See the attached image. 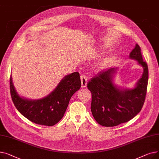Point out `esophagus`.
Wrapping results in <instances>:
<instances>
[{
	"label": "esophagus",
	"mask_w": 159,
	"mask_h": 159,
	"mask_svg": "<svg viewBox=\"0 0 159 159\" xmlns=\"http://www.w3.org/2000/svg\"><path fill=\"white\" fill-rule=\"evenodd\" d=\"M80 79H81L82 88H86L87 86V82H88V79H87L86 77L84 75H82L80 77Z\"/></svg>",
	"instance_id": "obj_1"
}]
</instances>
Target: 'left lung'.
Here are the masks:
<instances>
[{"label":"left lung","instance_id":"8db88e82","mask_svg":"<svg viewBox=\"0 0 159 159\" xmlns=\"http://www.w3.org/2000/svg\"><path fill=\"white\" fill-rule=\"evenodd\" d=\"M140 48L137 44L129 58L137 61L143 73L132 89L117 86L113 79L118 68H110L97 73L88 83L92 95L91 110L101 126L113 127L132 119L140 111L145 101L148 81V68L143 61Z\"/></svg>","mask_w":159,"mask_h":159}]
</instances>
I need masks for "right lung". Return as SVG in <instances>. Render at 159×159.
I'll return each instance as SVG.
<instances>
[{"label": "right lung", "instance_id": "1", "mask_svg": "<svg viewBox=\"0 0 159 159\" xmlns=\"http://www.w3.org/2000/svg\"><path fill=\"white\" fill-rule=\"evenodd\" d=\"M10 93L17 110L30 121L37 124L52 126L63 117L72 95L81 87L80 75L74 72L60 81L55 89L46 97L31 100L20 97L10 76Z\"/></svg>", "mask_w": 159, "mask_h": 159}]
</instances>
